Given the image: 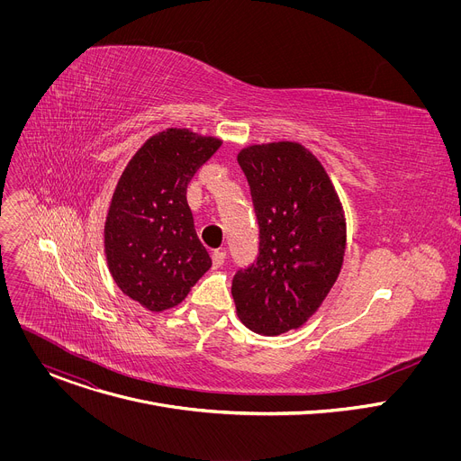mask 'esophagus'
<instances>
[{
    "instance_id": "34e87169",
    "label": "esophagus",
    "mask_w": 461,
    "mask_h": 461,
    "mask_svg": "<svg viewBox=\"0 0 461 461\" xmlns=\"http://www.w3.org/2000/svg\"><path fill=\"white\" fill-rule=\"evenodd\" d=\"M212 258H213V268H221L224 265L226 260V251H221V249H215L212 253Z\"/></svg>"
}]
</instances>
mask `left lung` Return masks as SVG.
<instances>
[{
	"label": "left lung",
	"mask_w": 461,
	"mask_h": 461,
	"mask_svg": "<svg viewBox=\"0 0 461 461\" xmlns=\"http://www.w3.org/2000/svg\"><path fill=\"white\" fill-rule=\"evenodd\" d=\"M258 222V255L231 283L237 315L251 332L281 336L322 304L343 268L347 221L319 158L299 142L239 151Z\"/></svg>",
	"instance_id": "1"
}]
</instances>
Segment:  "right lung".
Wrapping results in <instances>:
<instances>
[{
  "mask_svg": "<svg viewBox=\"0 0 461 461\" xmlns=\"http://www.w3.org/2000/svg\"><path fill=\"white\" fill-rule=\"evenodd\" d=\"M222 140L185 127L149 137L122 171L104 226L107 268L118 288L149 312L180 304L210 268L185 191Z\"/></svg>",
  "mask_w": 461,
  "mask_h": 461,
  "instance_id": "add662e5",
  "label": "right lung"
}]
</instances>
